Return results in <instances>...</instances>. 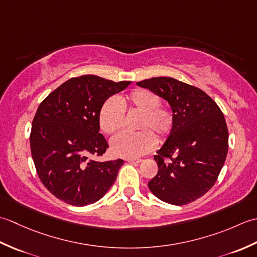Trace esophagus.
Wrapping results in <instances>:
<instances>
[{"mask_svg":"<svg viewBox=\"0 0 257 257\" xmlns=\"http://www.w3.org/2000/svg\"><path fill=\"white\" fill-rule=\"evenodd\" d=\"M127 161L130 162V163H139L143 160H141V159H127Z\"/></svg>","mask_w":257,"mask_h":257,"instance_id":"34e87169","label":"esophagus"}]
</instances>
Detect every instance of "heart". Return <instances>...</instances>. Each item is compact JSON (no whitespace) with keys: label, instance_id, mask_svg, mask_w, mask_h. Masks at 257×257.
<instances>
[{"label":"heart","instance_id":"b5f03b06","mask_svg":"<svg viewBox=\"0 0 257 257\" xmlns=\"http://www.w3.org/2000/svg\"><path fill=\"white\" fill-rule=\"evenodd\" d=\"M124 112L139 113L137 134L121 133L111 140L112 154L119 158L135 159L148 154L158 141H165L174 125L172 109L162 105L160 96L147 88H137L125 96L109 98L103 101L98 113L101 132L111 136L122 128ZM153 133L151 134V133Z\"/></svg>","mask_w":257,"mask_h":257}]
</instances>
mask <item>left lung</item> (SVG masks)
Instances as JSON below:
<instances>
[{
  "label": "left lung",
  "instance_id": "obj_1",
  "mask_svg": "<svg viewBox=\"0 0 257 257\" xmlns=\"http://www.w3.org/2000/svg\"><path fill=\"white\" fill-rule=\"evenodd\" d=\"M171 105L174 125L155 160L158 173L148 182L157 198L174 205L191 203L204 195L224 165L228 130L224 114L198 87L171 77L137 83Z\"/></svg>",
  "mask_w": 257,
  "mask_h": 257
}]
</instances>
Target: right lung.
Returning <instances> with one entry per match:
<instances>
[{
	"label": "right lung",
	"instance_id": "right-lung-1",
	"mask_svg": "<svg viewBox=\"0 0 257 257\" xmlns=\"http://www.w3.org/2000/svg\"><path fill=\"white\" fill-rule=\"evenodd\" d=\"M132 81L83 75L65 81L37 108L30 135L32 158L42 183L57 199L85 206L101 199L116 181L122 160L98 161L108 144L99 133L103 101Z\"/></svg>",
	"mask_w": 257,
	"mask_h": 257
}]
</instances>
